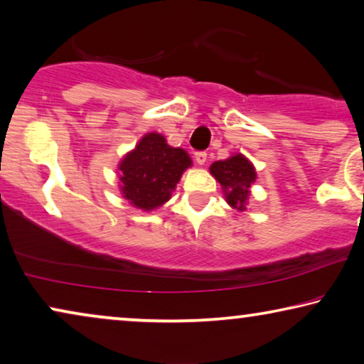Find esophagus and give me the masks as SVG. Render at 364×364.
<instances>
[{"mask_svg": "<svg viewBox=\"0 0 364 364\" xmlns=\"http://www.w3.org/2000/svg\"><path fill=\"white\" fill-rule=\"evenodd\" d=\"M194 160H196L198 165H204L208 160V153L206 151H198L196 155H194Z\"/></svg>", "mask_w": 364, "mask_h": 364, "instance_id": "34e87169", "label": "esophagus"}]
</instances>
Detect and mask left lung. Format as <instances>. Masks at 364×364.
Segmentation results:
<instances>
[{"instance_id":"left-lung-1","label":"left lung","mask_w":364,"mask_h":364,"mask_svg":"<svg viewBox=\"0 0 364 364\" xmlns=\"http://www.w3.org/2000/svg\"><path fill=\"white\" fill-rule=\"evenodd\" d=\"M209 171L221 183L229 206L237 211H245L250 194L249 189L257 178L252 163L240 153H235L228 160L214 161Z\"/></svg>"}]
</instances>
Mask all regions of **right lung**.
<instances>
[{
    "label": "right lung",
    "instance_id": "obj_1",
    "mask_svg": "<svg viewBox=\"0 0 364 364\" xmlns=\"http://www.w3.org/2000/svg\"><path fill=\"white\" fill-rule=\"evenodd\" d=\"M193 165L181 148H173L160 133H146L119 165L120 189L132 206L160 208L171 198L183 171Z\"/></svg>",
    "mask_w": 364,
    "mask_h": 364
}]
</instances>
